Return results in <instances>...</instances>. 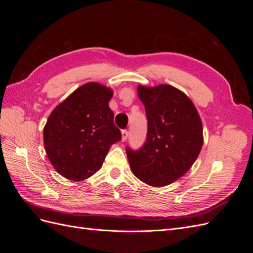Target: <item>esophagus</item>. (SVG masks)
<instances>
[{
  "mask_svg": "<svg viewBox=\"0 0 253 253\" xmlns=\"http://www.w3.org/2000/svg\"><path fill=\"white\" fill-rule=\"evenodd\" d=\"M122 141H126V139H127V137H128V131L127 129H122Z\"/></svg>",
  "mask_w": 253,
  "mask_h": 253,
  "instance_id": "34e87169",
  "label": "esophagus"
}]
</instances>
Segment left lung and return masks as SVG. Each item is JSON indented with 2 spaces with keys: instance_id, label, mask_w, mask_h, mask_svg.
I'll use <instances>...</instances> for the list:
<instances>
[{
  "instance_id": "1",
  "label": "left lung",
  "mask_w": 253,
  "mask_h": 253,
  "mask_svg": "<svg viewBox=\"0 0 253 253\" xmlns=\"http://www.w3.org/2000/svg\"><path fill=\"white\" fill-rule=\"evenodd\" d=\"M148 133L138 150L126 148L133 174L153 187L170 185L186 174L203 147V125L194 104L168 84L138 87Z\"/></svg>"
}]
</instances>
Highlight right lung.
Wrapping results in <instances>:
<instances>
[{
    "mask_svg": "<svg viewBox=\"0 0 253 253\" xmlns=\"http://www.w3.org/2000/svg\"><path fill=\"white\" fill-rule=\"evenodd\" d=\"M112 89L84 84L52 111L44 127L45 151L53 168L67 179L95 174L111 145L121 140L109 101Z\"/></svg>",
    "mask_w": 253,
    "mask_h": 253,
    "instance_id": "obj_1",
    "label": "right lung"
}]
</instances>
